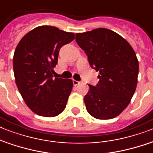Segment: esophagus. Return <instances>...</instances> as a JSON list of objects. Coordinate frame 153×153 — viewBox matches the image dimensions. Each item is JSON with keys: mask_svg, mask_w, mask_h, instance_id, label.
Returning <instances> with one entry per match:
<instances>
[{"mask_svg": "<svg viewBox=\"0 0 153 153\" xmlns=\"http://www.w3.org/2000/svg\"><path fill=\"white\" fill-rule=\"evenodd\" d=\"M81 83V82L76 81V80H73V84H74V86H78L79 84Z\"/></svg>", "mask_w": 153, "mask_h": 153, "instance_id": "obj_1", "label": "esophagus"}]
</instances>
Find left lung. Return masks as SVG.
I'll return each mask as SVG.
<instances>
[{"instance_id": "obj_1", "label": "left lung", "mask_w": 153, "mask_h": 153, "mask_svg": "<svg viewBox=\"0 0 153 153\" xmlns=\"http://www.w3.org/2000/svg\"><path fill=\"white\" fill-rule=\"evenodd\" d=\"M77 44L99 71L97 86L84 97L87 111L100 120L118 116L129 104L137 85L139 62L131 45L117 32L96 28L75 35Z\"/></svg>"}]
</instances>
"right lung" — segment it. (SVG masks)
<instances>
[{
    "label": "right lung",
    "instance_id": "1",
    "mask_svg": "<svg viewBox=\"0 0 153 153\" xmlns=\"http://www.w3.org/2000/svg\"><path fill=\"white\" fill-rule=\"evenodd\" d=\"M74 39L73 32L43 25L27 32L16 48V84L28 108L39 116H57L67 105L73 81L54 79L53 74L59 49Z\"/></svg>",
    "mask_w": 153,
    "mask_h": 153
}]
</instances>
